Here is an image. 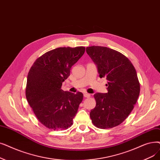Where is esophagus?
I'll return each instance as SVG.
<instances>
[{
  "mask_svg": "<svg viewBox=\"0 0 160 160\" xmlns=\"http://www.w3.org/2000/svg\"><path fill=\"white\" fill-rule=\"evenodd\" d=\"M84 97H86V98H89V97H90V96H91V95L88 93H84Z\"/></svg>",
  "mask_w": 160,
  "mask_h": 160,
  "instance_id": "34e87169",
  "label": "esophagus"
}]
</instances>
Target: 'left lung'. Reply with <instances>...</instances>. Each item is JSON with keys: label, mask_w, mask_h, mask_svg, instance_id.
Wrapping results in <instances>:
<instances>
[{"label": "left lung", "mask_w": 160, "mask_h": 160, "mask_svg": "<svg viewBox=\"0 0 160 160\" xmlns=\"http://www.w3.org/2000/svg\"><path fill=\"white\" fill-rule=\"evenodd\" d=\"M86 52L97 65L100 78H107L108 93L94 95L96 106L90 112L95 126L112 128L126 120L140 93L135 68L120 52L107 47L92 46Z\"/></svg>", "instance_id": "left-lung-1"}]
</instances>
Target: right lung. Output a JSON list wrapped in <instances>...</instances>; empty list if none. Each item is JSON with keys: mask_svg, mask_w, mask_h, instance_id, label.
<instances>
[{"mask_svg": "<svg viewBox=\"0 0 160 160\" xmlns=\"http://www.w3.org/2000/svg\"><path fill=\"white\" fill-rule=\"evenodd\" d=\"M85 47L58 48L43 54L31 67L25 95L38 121L53 130L70 128L83 100V93L61 89L71 68L84 55Z\"/></svg>", "mask_w": 160, "mask_h": 160, "instance_id": "obj_1", "label": "right lung"}]
</instances>
